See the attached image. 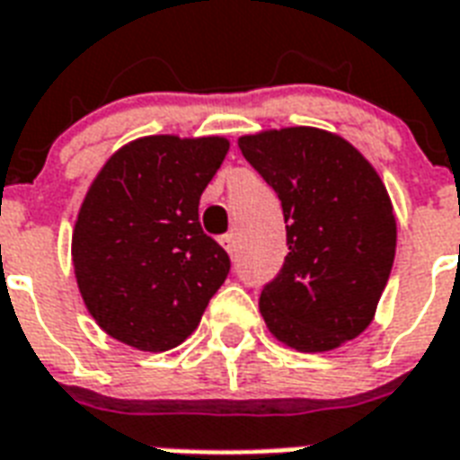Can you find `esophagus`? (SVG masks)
I'll list each match as a JSON object with an SVG mask.
<instances>
[{
	"label": "esophagus",
	"mask_w": 460,
	"mask_h": 460,
	"mask_svg": "<svg viewBox=\"0 0 460 460\" xmlns=\"http://www.w3.org/2000/svg\"><path fill=\"white\" fill-rule=\"evenodd\" d=\"M220 244H223V247H226V252L230 256L234 254V252H237V237H234L233 233L230 234H223V237H220Z\"/></svg>",
	"instance_id": "1"
}]
</instances>
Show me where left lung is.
Wrapping results in <instances>:
<instances>
[{"mask_svg":"<svg viewBox=\"0 0 460 460\" xmlns=\"http://www.w3.org/2000/svg\"><path fill=\"white\" fill-rule=\"evenodd\" d=\"M283 206L288 256L259 309L280 343L336 350L372 323L396 256V216L372 163L338 134L283 127L237 141Z\"/></svg>","mask_w":460,"mask_h":460,"instance_id":"left-lung-1","label":"left lung"}]
</instances>
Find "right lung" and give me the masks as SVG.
I'll return each mask as SVG.
<instances>
[{
    "instance_id": "obj_1",
    "label": "right lung",
    "mask_w": 460,
    "mask_h": 460,
    "mask_svg": "<svg viewBox=\"0 0 460 460\" xmlns=\"http://www.w3.org/2000/svg\"><path fill=\"white\" fill-rule=\"evenodd\" d=\"M227 151L226 137H141L91 181L71 261L88 314L119 343L180 345L227 279V252L199 223V199Z\"/></svg>"
}]
</instances>
